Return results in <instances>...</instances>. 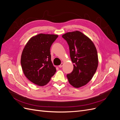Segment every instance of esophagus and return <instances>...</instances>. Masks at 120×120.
I'll use <instances>...</instances> for the list:
<instances>
[{
	"label": "esophagus",
	"instance_id": "34e87169",
	"mask_svg": "<svg viewBox=\"0 0 120 120\" xmlns=\"http://www.w3.org/2000/svg\"><path fill=\"white\" fill-rule=\"evenodd\" d=\"M63 65H64V63H61V64L60 65V66H59V67L60 68H61V67L63 66Z\"/></svg>",
	"mask_w": 120,
	"mask_h": 120
}]
</instances>
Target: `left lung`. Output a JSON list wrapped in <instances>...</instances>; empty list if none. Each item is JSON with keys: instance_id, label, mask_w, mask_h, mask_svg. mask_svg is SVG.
<instances>
[{"instance_id": "1", "label": "left lung", "mask_w": 120, "mask_h": 120, "mask_svg": "<svg viewBox=\"0 0 120 120\" xmlns=\"http://www.w3.org/2000/svg\"><path fill=\"white\" fill-rule=\"evenodd\" d=\"M62 37L70 48L74 70L67 77L69 83L79 88L86 85L93 78L98 66L97 50L89 38L79 31L68 32Z\"/></svg>"}]
</instances>
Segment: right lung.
<instances>
[{
  "mask_svg": "<svg viewBox=\"0 0 120 120\" xmlns=\"http://www.w3.org/2000/svg\"><path fill=\"white\" fill-rule=\"evenodd\" d=\"M58 35L39 34L25 45L20 63L24 75L38 86L46 85L56 72L51 60L50 48Z\"/></svg>",
  "mask_w": 120,
  "mask_h": 120,
  "instance_id": "add662e5",
  "label": "right lung"
}]
</instances>
